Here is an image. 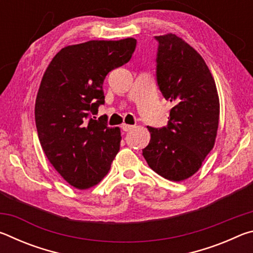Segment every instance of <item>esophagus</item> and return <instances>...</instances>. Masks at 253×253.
<instances>
[{"label":"esophagus","instance_id":"obj_1","mask_svg":"<svg viewBox=\"0 0 253 253\" xmlns=\"http://www.w3.org/2000/svg\"><path fill=\"white\" fill-rule=\"evenodd\" d=\"M131 128H132V126L131 125H128V124H123V125H122V129L124 131H129Z\"/></svg>","mask_w":253,"mask_h":253}]
</instances>
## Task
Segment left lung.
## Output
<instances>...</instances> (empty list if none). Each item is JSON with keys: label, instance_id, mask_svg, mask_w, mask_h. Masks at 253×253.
<instances>
[{"label": "left lung", "instance_id": "1", "mask_svg": "<svg viewBox=\"0 0 253 253\" xmlns=\"http://www.w3.org/2000/svg\"><path fill=\"white\" fill-rule=\"evenodd\" d=\"M156 81L173 104L168 126L147 127L143 156L154 172L179 182L202 166L215 142L220 102L215 81L198 51L173 33L155 37Z\"/></svg>", "mask_w": 253, "mask_h": 253}]
</instances>
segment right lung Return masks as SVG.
I'll list each match as a JSON object with an SVG mask.
<instances>
[{
	"label": "right lung",
	"instance_id": "right-lung-1",
	"mask_svg": "<svg viewBox=\"0 0 253 253\" xmlns=\"http://www.w3.org/2000/svg\"><path fill=\"white\" fill-rule=\"evenodd\" d=\"M132 38L68 45L54 55L36 99V125L42 149L55 170L76 188L99 183L121 147V129L98 118L105 104L102 84L111 70L129 61Z\"/></svg>",
	"mask_w": 253,
	"mask_h": 253
}]
</instances>
